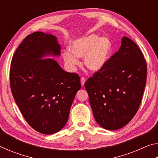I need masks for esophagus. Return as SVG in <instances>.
<instances>
[{"instance_id":"obj_1","label":"esophagus","mask_w":158,"mask_h":158,"mask_svg":"<svg viewBox=\"0 0 158 158\" xmlns=\"http://www.w3.org/2000/svg\"><path fill=\"white\" fill-rule=\"evenodd\" d=\"M85 82V79L84 78V77H81V84L82 86H84V85Z\"/></svg>"}]
</instances>
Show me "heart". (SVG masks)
I'll list each match as a JSON object with an SVG mask.
<instances>
[{"label": "heart", "instance_id": "heart-1", "mask_svg": "<svg viewBox=\"0 0 158 158\" xmlns=\"http://www.w3.org/2000/svg\"><path fill=\"white\" fill-rule=\"evenodd\" d=\"M69 49L63 54L65 65L69 69H74L79 65L77 57H84V65L90 70L97 72L110 58L112 44L108 37L90 34L74 40L69 45Z\"/></svg>", "mask_w": 158, "mask_h": 158}]
</instances>
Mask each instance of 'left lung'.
I'll list each match as a JSON object with an SVG mask.
<instances>
[{
  "label": "left lung",
  "instance_id": "left-lung-1",
  "mask_svg": "<svg viewBox=\"0 0 158 158\" xmlns=\"http://www.w3.org/2000/svg\"><path fill=\"white\" fill-rule=\"evenodd\" d=\"M146 76L142 52L124 36L119 50L84 84L95 119L102 127L118 130L133 118L140 106Z\"/></svg>",
  "mask_w": 158,
  "mask_h": 158
}]
</instances>
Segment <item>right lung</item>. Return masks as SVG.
<instances>
[{
	"instance_id": "right-lung-1",
	"label": "right lung",
	"mask_w": 158,
	"mask_h": 158,
	"mask_svg": "<svg viewBox=\"0 0 158 158\" xmlns=\"http://www.w3.org/2000/svg\"><path fill=\"white\" fill-rule=\"evenodd\" d=\"M59 56L56 37L42 32L26 36L16 50L10 70L13 97L26 121L37 132L52 135L68 121L80 77L60 68L52 58Z\"/></svg>"
}]
</instances>
